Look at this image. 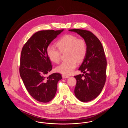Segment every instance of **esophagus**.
<instances>
[{"instance_id":"34e87169","label":"esophagus","mask_w":128,"mask_h":128,"mask_svg":"<svg viewBox=\"0 0 128 128\" xmlns=\"http://www.w3.org/2000/svg\"><path fill=\"white\" fill-rule=\"evenodd\" d=\"M70 77V76H66L65 75H62V78L63 79H66V78H68Z\"/></svg>"}]
</instances>
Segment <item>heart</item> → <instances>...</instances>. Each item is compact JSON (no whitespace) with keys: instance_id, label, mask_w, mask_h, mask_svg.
<instances>
[{"instance_id":"b5f03b06","label":"heart","mask_w":128,"mask_h":128,"mask_svg":"<svg viewBox=\"0 0 128 128\" xmlns=\"http://www.w3.org/2000/svg\"><path fill=\"white\" fill-rule=\"evenodd\" d=\"M56 45L59 50L52 46L47 48L48 56L52 62L58 64L60 61L61 52H67L68 60L63 61L56 70L62 74L70 75L77 67V61L80 62L84 58L87 53L86 44L82 38H78L72 34H66L61 38Z\"/></svg>"}]
</instances>
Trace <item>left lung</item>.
<instances>
[{
  "instance_id": "obj_1",
  "label": "left lung",
  "mask_w": 128,
  "mask_h": 128,
  "mask_svg": "<svg viewBox=\"0 0 128 128\" xmlns=\"http://www.w3.org/2000/svg\"><path fill=\"white\" fill-rule=\"evenodd\" d=\"M68 30L77 33L86 44V55L79 68L85 74L74 76L77 80L74 94L80 101L89 102L99 95L106 82V60L103 47L90 31L77 29ZM82 76L85 78L82 79Z\"/></svg>"
}]
</instances>
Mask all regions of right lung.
<instances>
[{"instance_id": "add662e5", "label": "right lung", "mask_w": 128, "mask_h": 128, "mask_svg": "<svg viewBox=\"0 0 128 128\" xmlns=\"http://www.w3.org/2000/svg\"><path fill=\"white\" fill-rule=\"evenodd\" d=\"M61 30H40L27 41L23 46L20 59V74L27 90L37 101L47 103L55 97L60 73L46 75L52 68L46 49L59 35Z\"/></svg>"}]
</instances>
